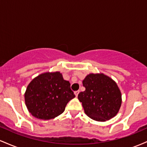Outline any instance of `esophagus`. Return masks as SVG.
Instances as JSON below:
<instances>
[{
  "instance_id": "esophagus-1",
  "label": "esophagus",
  "mask_w": 147,
  "mask_h": 147,
  "mask_svg": "<svg viewBox=\"0 0 147 147\" xmlns=\"http://www.w3.org/2000/svg\"><path fill=\"white\" fill-rule=\"evenodd\" d=\"M79 92V90H77V91H75V95H76V97H77L78 96V94Z\"/></svg>"
}]
</instances>
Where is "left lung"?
Masks as SVG:
<instances>
[{
	"label": "left lung",
	"mask_w": 147,
	"mask_h": 147,
	"mask_svg": "<svg viewBox=\"0 0 147 147\" xmlns=\"http://www.w3.org/2000/svg\"><path fill=\"white\" fill-rule=\"evenodd\" d=\"M83 86L86 90L79 92L78 99L89 117L104 122L117 115L122 104V95L112 79L104 74H90L84 79Z\"/></svg>",
	"instance_id": "8db88e82"
}]
</instances>
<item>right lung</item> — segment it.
<instances>
[{"mask_svg": "<svg viewBox=\"0 0 147 147\" xmlns=\"http://www.w3.org/2000/svg\"><path fill=\"white\" fill-rule=\"evenodd\" d=\"M75 97L70 84L59 72L41 74L30 82L25 93V101L34 117L50 119L65 110L67 104Z\"/></svg>", "mask_w": 147, "mask_h": 147, "instance_id": "add662e5", "label": "right lung"}]
</instances>
